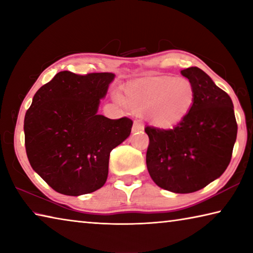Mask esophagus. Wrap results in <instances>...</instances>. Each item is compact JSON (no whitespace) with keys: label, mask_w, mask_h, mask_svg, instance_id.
I'll return each mask as SVG.
<instances>
[{"label":"esophagus","mask_w":253,"mask_h":253,"mask_svg":"<svg viewBox=\"0 0 253 253\" xmlns=\"http://www.w3.org/2000/svg\"><path fill=\"white\" fill-rule=\"evenodd\" d=\"M143 129H144V126L139 122H134V124H132V132L140 131Z\"/></svg>","instance_id":"esophagus-1"}]
</instances>
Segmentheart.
<instances>
[{
	"instance_id": "obj_1",
	"label": "heart",
	"mask_w": 253,
	"mask_h": 253,
	"mask_svg": "<svg viewBox=\"0 0 253 253\" xmlns=\"http://www.w3.org/2000/svg\"><path fill=\"white\" fill-rule=\"evenodd\" d=\"M194 98V87L190 80L153 77L128 85L119 100L134 113H146L154 125L168 127L186 116L193 107Z\"/></svg>"
}]
</instances>
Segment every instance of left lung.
I'll use <instances>...</instances> for the list:
<instances>
[{
	"label": "left lung",
	"instance_id": "left-lung-1",
	"mask_svg": "<svg viewBox=\"0 0 253 253\" xmlns=\"http://www.w3.org/2000/svg\"><path fill=\"white\" fill-rule=\"evenodd\" d=\"M181 74L193 84L194 104L173 128L149 127L146 153L154 182L173 193H193L219 178L230 164L238 125L233 102L198 67Z\"/></svg>",
	"mask_w": 253,
	"mask_h": 253
}]
</instances>
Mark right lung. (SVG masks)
Instances as JSON below:
<instances>
[{
    "instance_id": "add662e5",
    "label": "right lung",
    "mask_w": 253,
    "mask_h": 253,
    "mask_svg": "<svg viewBox=\"0 0 253 253\" xmlns=\"http://www.w3.org/2000/svg\"><path fill=\"white\" fill-rule=\"evenodd\" d=\"M115 75L58 72L36 92L24 117L30 165L58 193L78 196L104 186L110 152L130 135L132 121L98 115Z\"/></svg>"
}]
</instances>
